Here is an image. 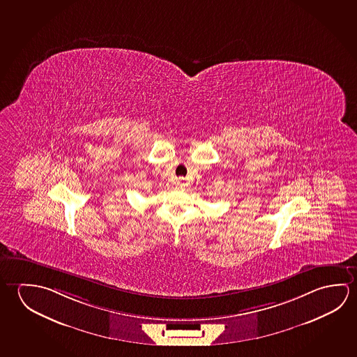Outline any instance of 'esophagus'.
Segmentation results:
<instances>
[{
  "label": "esophagus",
  "mask_w": 357,
  "mask_h": 357,
  "mask_svg": "<svg viewBox=\"0 0 357 357\" xmlns=\"http://www.w3.org/2000/svg\"><path fill=\"white\" fill-rule=\"evenodd\" d=\"M176 183H178V185H181V187H184V185H185V181H184V179H178V181H176Z\"/></svg>",
  "instance_id": "34e87169"
}]
</instances>
